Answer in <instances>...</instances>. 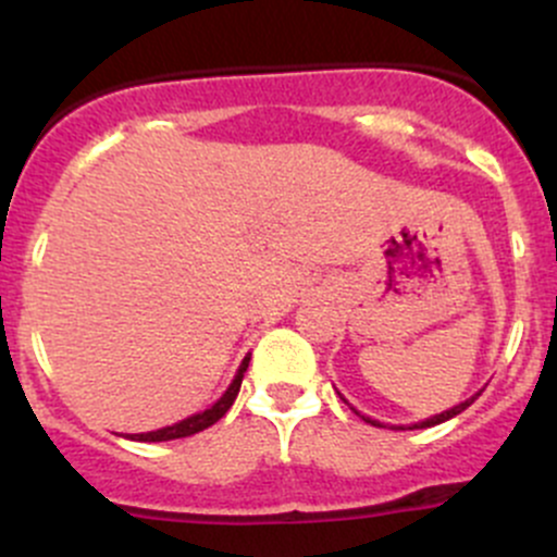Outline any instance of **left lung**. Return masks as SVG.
<instances>
[{
    "label": "left lung",
    "mask_w": 557,
    "mask_h": 557,
    "mask_svg": "<svg viewBox=\"0 0 557 557\" xmlns=\"http://www.w3.org/2000/svg\"><path fill=\"white\" fill-rule=\"evenodd\" d=\"M476 396H480V393H476ZM476 396H471V398H466L463 404H458V407H453V409H447V412H442V414H434V418H429V420H423V423H414V425H409V429H431V425H440V423H445V420H450V418H455V414H460L463 412L466 407H469L471 401H474ZM363 418V414H361ZM367 420V423H372V425H380L377 420H369V418H363ZM404 431V429H401Z\"/></svg>",
    "instance_id": "8db88e82"
}]
</instances>
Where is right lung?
Returning <instances> with one entry per match:
<instances>
[{"mask_svg": "<svg viewBox=\"0 0 557 557\" xmlns=\"http://www.w3.org/2000/svg\"><path fill=\"white\" fill-rule=\"evenodd\" d=\"M247 363H250V358H245L243 367H239V372H237V377H234V383L228 385V391L223 393V396L218 398V401L212 404L210 409H205V412H199V414H190V418L180 420V423H174V425H166V429L148 431V434H132V440H137V442H170V440H183V436H194V434H199V431L210 429L212 423H218V420H221L223 414L232 409L234 398H237V393H239V385H243Z\"/></svg>", "mask_w": 557, "mask_h": 557, "instance_id": "obj_1", "label": "right lung"}]
</instances>
